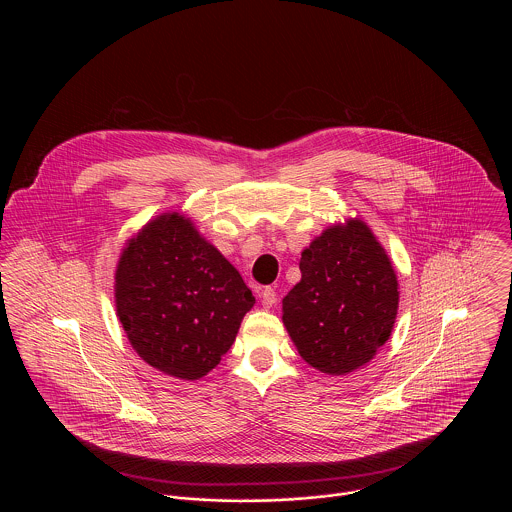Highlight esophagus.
Segmentation results:
<instances>
[{"label": "esophagus", "mask_w": 512, "mask_h": 512, "mask_svg": "<svg viewBox=\"0 0 512 512\" xmlns=\"http://www.w3.org/2000/svg\"><path fill=\"white\" fill-rule=\"evenodd\" d=\"M260 297H262V305H264L266 309H270V307L276 305V301H278V295H276L274 288H264V290L260 292Z\"/></svg>", "instance_id": "1"}]
</instances>
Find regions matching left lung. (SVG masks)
Instances as JSON below:
<instances>
[{"label": "left lung", "mask_w": 512, "mask_h": 512, "mask_svg": "<svg viewBox=\"0 0 512 512\" xmlns=\"http://www.w3.org/2000/svg\"><path fill=\"white\" fill-rule=\"evenodd\" d=\"M301 280L282 301V321L307 365L349 374L390 339L398 278L365 220L327 226L301 252Z\"/></svg>", "instance_id": "obj_1"}]
</instances>
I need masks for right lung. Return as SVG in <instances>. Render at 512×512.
I'll return each instance as SVG.
<instances>
[{"mask_svg":"<svg viewBox=\"0 0 512 512\" xmlns=\"http://www.w3.org/2000/svg\"><path fill=\"white\" fill-rule=\"evenodd\" d=\"M116 315L134 351L179 380L209 374L256 299L238 270L175 211L146 222L114 274Z\"/></svg>","mask_w":512,"mask_h":512,"instance_id":"add662e5","label":"right lung"}]
</instances>
